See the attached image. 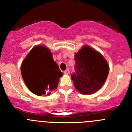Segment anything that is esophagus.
Segmentation results:
<instances>
[{
    "instance_id": "obj_1",
    "label": "esophagus",
    "mask_w": 132,
    "mask_h": 132,
    "mask_svg": "<svg viewBox=\"0 0 132 132\" xmlns=\"http://www.w3.org/2000/svg\"><path fill=\"white\" fill-rule=\"evenodd\" d=\"M63 73H64V74H65V75H68L69 73V70L66 69L65 71H64Z\"/></svg>"
}]
</instances>
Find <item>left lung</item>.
Returning <instances> with one entry per match:
<instances>
[{
  "label": "left lung",
  "instance_id": "8db88e82",
  "mask_svg": "<svg viewBox=\"0 0 132 132\" xmlns=\"http://www.w3.org/2000/svg\"><path fill=\"white\" fill-rule=\"evenodd\" d=\"M75 73L71 75L75 87L82 94H91L98 90L106 80L109 65L103 56L89 46L75 53Z\"/></svg>",
  "mask_w": 132,
  "mask_h": 132
}]
</instances>
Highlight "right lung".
<instances>
[{
	"instance_id": "1",
	"label": "right lung",
	"mask_w": 132,
	"mask_h": 132,
	"mask_svg": "<svg viewBox=\"0 0 132 132\" xmlns=\"http://www.w3.org/2000/svg\"><path fill=\"white\" fill-rule=\"evenodd\" d=\"M21 73L27 87L38 96L49 95L57 88L59 78L63 76L51 51L41 45L27 55L21 65Z\"/></svg>"
}]
</instances>
